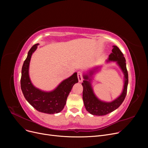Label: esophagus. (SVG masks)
<instances>
[{
  "mask_svg": "<svg viewBox=\"0 0 148 148\" xmlns=\"http://www.w3.org/2000/svg\"><path fill=\"white\" fill-rule=\"evenodd\" d=\"M77 77H78V79H79V82H82V80H83V74H82V73L79 71L78 73H77Z\"/></svg>",
  "mask_w": 148,
  "mask_h": 148,
  "instance_id": "1",
  "label": "esophagus"
}]
</instances>
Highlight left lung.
<instances>
[{"instance_id":"1","label":"left lung","mask_w":148,"mask_h":148,"mask_svg":"<svg viewBox=\"0 0 148 148\" xmlns=\"http://www.w3.org/2000/svg\"><path fill=\"white\" fill-rule=\"evenodd\" d=\"M113 47L112 53L108 56V60L107 61L116 62V63L118 64L122 71L124 74V79H125L123 91L121 95L113 100V101L110 103L102 101L95 96L90 83L92 79H90V77L94 74L95 72L94 70H96L98 68L90 71L89 73V74L84 75L83 78L84 80H83V82L82 83V86L83 88V100L86 110L93 115L103 116L117 109L123 103L127 95L128 83V75L126 67L125 58H124L123 53L117 46L113 45Z\"/></svg>"}]
</instances>
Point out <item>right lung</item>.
I'll return each instance as SVG.
<instances>
[{
    "label": "right lung",
    "instance_id": "1",
    "mask_svg": "<svg viewBox=\"0 0 148 148\" xmlns=\"http://www.w3.org/2000/svg\"><path fill=\"white\" fill-rule=\"evenodd\" d=\"M38 44L29 50L21 69V89L27 102L36 110L42 113L54 114L61 112L66 104L67 97L73 85L78 82L77 73L62 81L53 91L45 92L35 88L29 75V67L31 56L37 49Z\"/></svg>",
    "mask_w": 148,
    "mask_h": 148
}]
</instances>
